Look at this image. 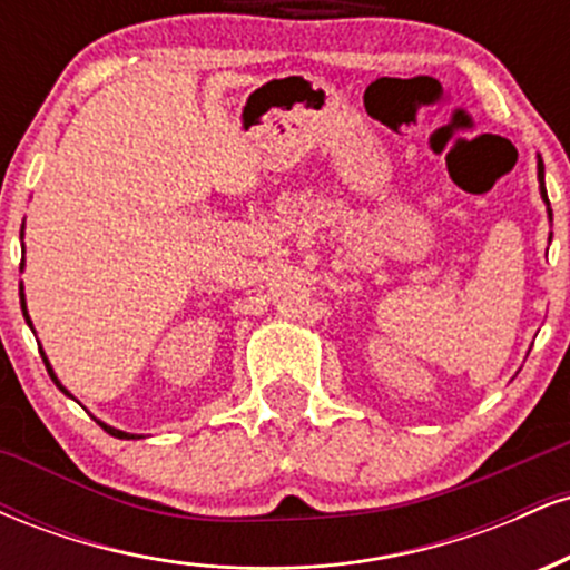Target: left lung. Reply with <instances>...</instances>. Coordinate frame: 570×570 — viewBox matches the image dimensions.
<instances>
[{"label": "left lung", "mask_w": 570, "mask_h": 570, "mask_svg": "<svg viewBox=\"0 0 570 570\" xmlns=\"http://www.w3.org/2000/svg\"><path fill=\"white\" fill-rule=\"evenodd\" d=\"M539 181H541V198L547 200V187H544V163L539 160ZM549 203V200H547ZM549 217H552V212H549Z\"/></svg>", "instance_id": "obj_1"}]
</instances>
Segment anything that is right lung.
<instances>
[{
  "label": "right lung",
  "instance_id": "add662e5",
  "mask_svg": "<svg viewBox=\"0 0 570 570\" xmlns=\"http://www.w3.org/2000/svg\"><path fill=\"white\" fill-rule=\"evenodd\" d=\"M21 265H23V263H21ZM21 307H23V316H26V324H29V326H31V322H29V313H26L23 286H21ZM39 353H42V362H45V367H48V372H50V377H53V383L58 385V389H61V391H63V394H69V391H67V389H63V385H61V383H58V377L53 375V370H50L48 358H45V351H39ZM96 423H98V426H101L104 431H107V434H112V436H117V440H136V436H134V434H126V431H117V429H112V426H107V423H101V421H96Z\"/></svg>",
  "mask_w": 570,
  "mask_h": 570
}]
</instances>
